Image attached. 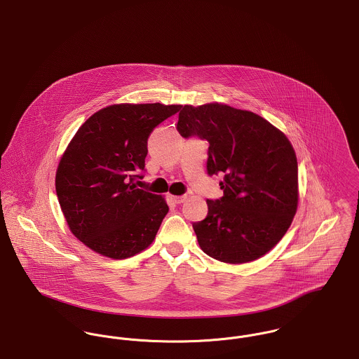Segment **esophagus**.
Listing matches in <instances>:
<instances>
[{"instance_id": "34e87169", "label": "esophagus", "mask_w": 359, "mask_h": 359, "mask_svg": "<svg viewBox=\"0 0 359 359\" xmlns=\"http://www.w3.org/2000/svg\"><path fill=\"white\" fill-rule=\"evenodd\" d=\"M187 199V195H177V196H173V201H175V203H183L184 201Z\"/></svg>"}]
</instances>
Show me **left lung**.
Returning a JSON list of instances; mask_svg holds the SVG:
<instances>
[{
	"mask_svg": "<svg viewBox=\"0 0 359 359\" xmlns=\"http://www.w3.org/2000/svg\"><path fill=\"white\" fill-rule=\"evenodd\" d=\"M177 131L208 140V175H224V195L208 199L206 219L193 222L201 248L245 264L275 248L298 208V163L287 137L252 111L217 102L184 105Z\"/></svg>",
	"mask_w": 359,
	"mask_h": 359,
	"instance_id": "left-lung-1",
	"label": "left lung"
}]
</instances>
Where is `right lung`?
<instances>
[{"label":"right lung","instance_id":"right-lung-1","mask_svg":"<svg viewBox=\"0 0 359 359\" xmlns=\"http://www.w3.org/2000/svg\"><path fill=\"white\" fill-rule=\"evenodd\" d=\"M182 105L118 104L88 117L62 154L55 193L71 232L93 251L124 259L149 248L169 210L137 187L147 138Z\"/></svg>","mask_w":359,"mask_h":359}]
</instances>
